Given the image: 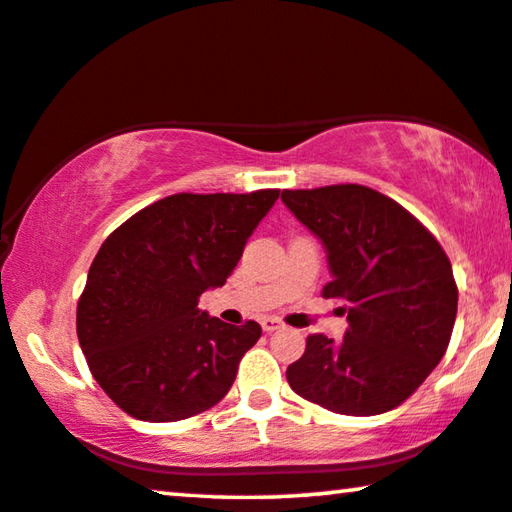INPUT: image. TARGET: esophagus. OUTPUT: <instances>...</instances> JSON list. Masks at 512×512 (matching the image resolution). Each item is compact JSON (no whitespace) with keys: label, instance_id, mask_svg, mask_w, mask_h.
I'll return each mask as SVG.
<instances>
[{"label":"esophagus","instance_id":"obj_1","mask_svg":"<svg viewBox=\"0 0 512 512\" xmlns=\"http://www.w3.org/2000/svg\"><path fill=\"white\" fill-rule=\"evenodd\" d=\"M280 328H282V321L273 319V316H266V319H262V330L266 332V335H269V332L280 330Z\"/></svg>","mask_w":512,"mask_h":512}]
</instances>
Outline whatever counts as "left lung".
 I'll use <instances>...</instances> for the list:
<instances>
[{
  "instance_id": "obj_1",
  "label": "left lung",
  "mask_w": 512,
  "mask_h": 512,
  "mask_svg": "<svg viewBox=\"0 0 512 512\" xmlns=\"http://www.w3.org/2000/svg\"><path fill=\"white\" fill-rule=\"evenodd\" d=\"M282 202L323 241L344 300L342 342L307 337L287 380L305 401L337 415L371 417L417 392L449 346L458 312L451 262L428 227L362 184L282 191Z\"/></svg>"
}]
</instances>
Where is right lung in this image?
I'll return each instance as SVG.
<instances>
[{"label":"right lung","instance_id":"add662e5","mask_svg":"<svg viewBox=\"0 0 512 512\" xmlns=\"http://www.w3.org/2000/svg\"><path fill=\"white\" fill-rule=\"evenodd\" d=\"M278 196L175 193L104 239L77 303V337L97 385L129 417L189 419L230 392L262 328L209 319L198 300L225 285Z\"/></svg>","mask_w":512,"mask_h":512}]
</instances>
